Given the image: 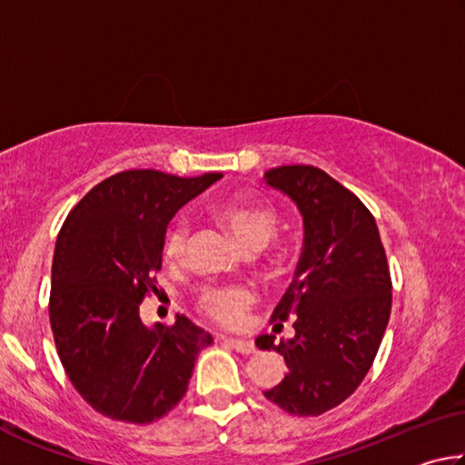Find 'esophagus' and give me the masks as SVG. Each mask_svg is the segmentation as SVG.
I'll return each instance as SVG.
<instances>
[{
    "label": "esophagus",
    "mask_w": 465,
    "mask_h": 465,
    "mask_svg": "<svg viewBox=\"0 0 465 465\" xmlns=\"http://www.w3.org/2000/svg\"><path fill=\"white\" fill-rule=\"evenodd\" d=\"M223 342L225 344H230L233 351H238V352H242V355H250V352H254L256 349H254V342H250V341H242V338H223Z\"/></svg>",
    "instance_id": "34e87169"
}]
</instances>
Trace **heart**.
Instances as JSON below:
<instances>
[{
  "mask_svg": "<svg viewBox=\"0 0 465 465\" xmlns=\"http://www.w3.org/2000/svg\"><path fill=\"white\" fill-rule=\"evenodd\" d=\"M215 217L246 250L262 248L277 227V211L261 199L225 201L215 209ZM186 246L188 223L184 219H176L163 238V252H166L168 261H180L184 256ZM254 299V291L242 285L207 287L199 297V308L219 324L235 326L246 316Z\"/></svg>",
  "mask_w": 465,
  "mask_h": 465,
  "instance_id": "b5f03b06",
  "label": "heart"
}]
</instances>
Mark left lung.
<instances>
[{
	"label": "left lung",
	"mask_w": 465,
	"mask_h": 465,
	"mask_svg": "<svg viewBox=\"0 0 465 465\" xmlns=\"http://www.w3.org/2000/svg\"><path fill=\"white\" fill-rule=\"evenodd\" d=\"M266 184L285 193L303 217V250L272 320L295 318V336L258 349L285 359V380L264 396L295 416L342 404L373 365L391 312V279L373 215L349 188L313 166H279Z\"/></svg>",
	"instance_id": "8db88e82"
}]
</instances>
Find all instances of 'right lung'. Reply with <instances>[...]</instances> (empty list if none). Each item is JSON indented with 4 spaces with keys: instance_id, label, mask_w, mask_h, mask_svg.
Returning <instances> with one entry per match:
<instances>
[{
    "instance_id": "1",
    "label": "right lung",
    "mask_w": 465,
    "mask_h": 465,
    "mask_svg": "<svg viewBox=\"0 0 465 465\" xmlns=\"http://www.w3.org/2000/svg\"><path fill=\"white\" fill-rule=\"evenodd\" d=\"M219 178L119 172L94 186L61 227L49 299L54 346L74 388L108 419L149 424L168 414L199 352L213 342L186 316L147 328L139 305L157 293L170 219Z\"/></svg>"
}]
</instances>
